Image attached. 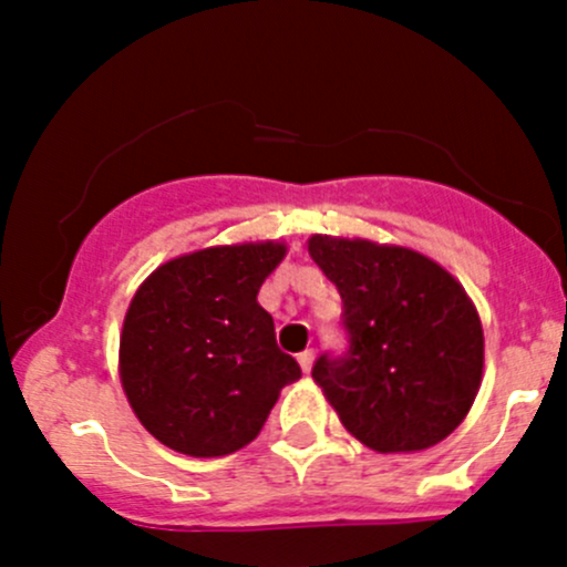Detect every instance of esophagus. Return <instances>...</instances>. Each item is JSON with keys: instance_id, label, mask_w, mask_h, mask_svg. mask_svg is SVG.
Instances as JSON below:
<instances>
[{"instance_id": "34e87169", "label": "esophagus", "mask_w": 567, "mask_h": 567, "mask_svg": "<svg viewBox=\"0 0 567 567\" xmlns=\"http://www.w3.org/2000/svg\"><path fill=\"white\" fill-rule=\"evenodd\" d=\"M298 365H301L303 373H309L311 365H315V349H306L298 354Z\"/></svg>"}]
</instances>
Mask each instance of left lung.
<instances>
[{"label":"left lung","instance_id":"left-lung-1","mask_svg":"<svg viewBox=\"0 0 567 567\" xmlns=\"http://www.w3.org/2000/svg\"><path fill=\"white\" fill-rule=\"evenodd\" d=\"M309 256L343 301L349 351L311 379L362 445L415 453L466 419L483 383L485 336L472 298L419 250L311 234Z\"/></svg>","mask_w":567,"mask_h":567}]
</instances>
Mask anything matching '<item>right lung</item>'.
Masks as SVG:
<instances>
[{
    "label": "right lung",
    "mask_w": 567,
    "mask_h": 567,
    "mask_svg": "<svg viewBox=\"0 0 567 567\" xmlns=\"http://www.w3.org/2000/svg\"><path fill=\"white\" fill-rule=\"evenodd\" d=\"M288 245H218L157 266L127 306L120 381L152 437L194 458L229 455L261 432L301 368L258 303Z\"/></svg>",
    "instance_id": "obj_1"
}]
</instances>
